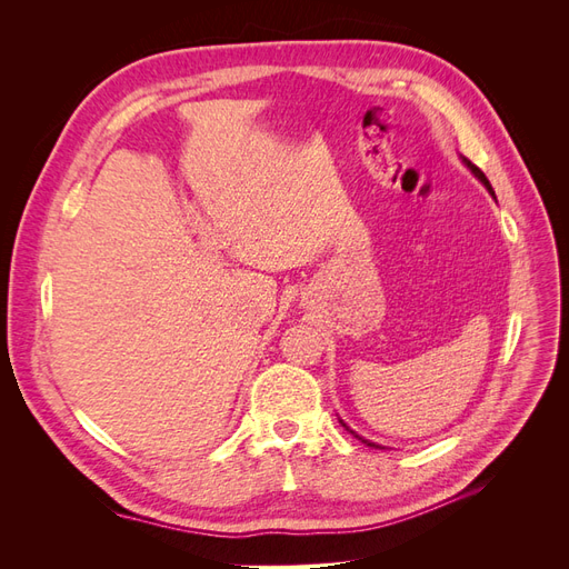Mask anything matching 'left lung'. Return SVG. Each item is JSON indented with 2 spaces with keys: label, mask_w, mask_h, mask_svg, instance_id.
Instances as JSON below:
<instances>
[{
  "label": "left lung",
  "mask_w": 569,
  "mask_h": 569,
  "mask_svg": "<svg viewBox=\"0 0 569 569\" xmlns=\"http://www.w3.org/2000/svg\"><path fill=\"white\" fill-rule=\"evenodd\" d=\"M460 159H462V157H460ZM462 163H465V166H468V168H470V173H472V176H475V178H477V180H479V182H481V184H485V187H487V189H489V194H491V197H493V199H496V194H493V187H491V182H489V180H487V176H485V173H481V170H479V168H477V166H475V163H470V161H468V159H462ZM339 422H341V425H343V427H347V422H343V420H339ZM347 429H349V432H351V435H353V437H356V439H360V441H363V443H366V446H372V449H385V446H380V443H375V441H370V439H363V437H360V435H356V432H353V429H351V427H347Z\"/></svg>",
  "instance_id": "1"
}]
</instances>
